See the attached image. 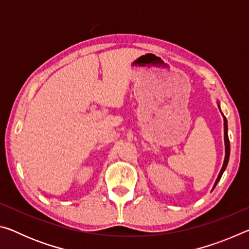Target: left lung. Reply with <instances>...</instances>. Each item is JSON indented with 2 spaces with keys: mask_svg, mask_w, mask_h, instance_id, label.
<instances>
[{
  "mask_svg": "<svg viewBox=\"0 0 249 249\" xmlns=\"http://www.w3.org/2000/svg\"><path fill=\"white\" fill-rule=\"evenodd\" d=\"M224 142H225V159H224V163H223V167L220 171V175H218L217 179L215 181V184H214V188H215V185L217 184L218 181H220L221 177L223 175V172L226 169V166H227V162H229V158H230V140H229V135H227V121L224 117Z\"/></svg>",
  "mask_w": 249,
  "mask_h": 249,
  "instance_id": "1",
  "label": "left lung"
}]
</instances>
